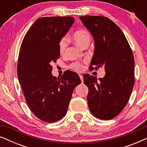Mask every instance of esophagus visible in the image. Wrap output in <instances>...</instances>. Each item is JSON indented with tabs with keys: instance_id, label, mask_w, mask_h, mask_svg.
<instances>
[{
	"instance_id": "34e87169",
	"label": "esophagus",
	"mask_w": 147,
	"mask_h": 147,
	"mask_svg": "<svg viewBox=\"0 0 147 147\" xmlns=\"http://www.w3.org/2000/svg\"><path fill=\"white\" fill-rule=\"evenodd\" d=\"M79 76H80V80H81V81H82V82H83V80H84L83 76H82V75H79Z\"/></svg>"
}]
</instances>
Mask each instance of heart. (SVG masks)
<instances>
[{"label": "heart", "instance_id": "obj_1", "mask_svg": "<svg viewBox=\"0 0 147 147\" xmlns=\"http://www.w3.org/2000/svg\"><path fill=\"white\" fill-rule=\"evenodd\" d=\"M74 40L78 47L82 48L86 43H90L91 41V36L86 30H80L76 32L74 35ZM67 39L65 37L62 38L59 42V50L60 53H63L67 49ZM71 69L76 71H81L82 65L79 63H75L71 65Z\"/></svg>", "mask_w": 147, "mask_h": 147}]
</instances>
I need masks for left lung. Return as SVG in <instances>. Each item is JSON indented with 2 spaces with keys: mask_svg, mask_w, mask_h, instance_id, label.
Returning a JSON list of instances; mask_svg holds the SVG:
<instances>
[{
  "mask_svg": "<svg viewBox=\"0 0 147 147\" xmlns=\"http://www.w3.org/2000/svg\"><path fill=\"white\" fill-rule=\"evenodd\" d=\"M94 41L90 68L104 67V78L85 74L88 88V105L95 117L110 120L124 109L134 84V59L122 30L110 19L101 16L80 17Z\"/></svg>",
  "mask_w": 147,
  "mask_h": 147,
  "instance_id": "obj_1",
  "label": "left lung"
}]
</instances>
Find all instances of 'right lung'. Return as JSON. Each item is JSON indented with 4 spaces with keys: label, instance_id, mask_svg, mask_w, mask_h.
Instances as JSON below:
<instances>
[{
    "label": "right lung",
    "instance_id": "obj_1",
    "mask_svg": "<svg viewBox=\"0 0 147 147\" xmlns=\"http://www.w3.org/2000/svg\"><path fill=\"white\" fill-rule=\"evenodd\" d=\"M72 17L38 19L22 42L17 75L26 102L40 120L54 122L65 115L74 89L81 84L69 71L60 78L52 75L51 63L60 56L59 42L74 23Z\"/></svg>",
    "mask_w": 147,
    "mask_h": 147
}]
</instances>
